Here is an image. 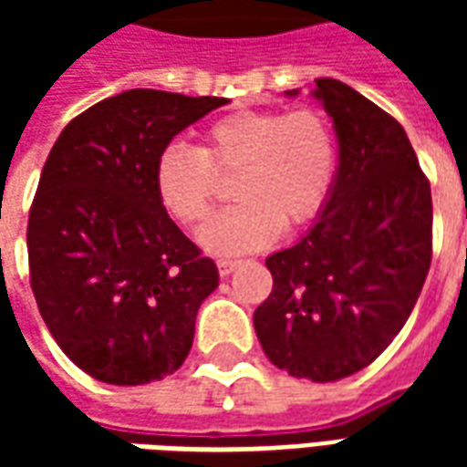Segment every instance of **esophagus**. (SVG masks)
Returning a JSON list of instances; mask_svg holds the SVG:
<instances>
[{"mask_svg":"<svg viewBox=\"0 0 467 467\" xmlns=\"http://www.w3.org/2000/svg\"><path fill=\"white\" fill-rule=\"evenodd\" d=\"M237 265H240V260H233V257H220V260H217V270H220L223 277H227V275H233L234 270H237Z\"/></svg>","mask_w":467,"mask_h":467,"instance_id":"obj_1","label":"esophagus"}]
</instances>
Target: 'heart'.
<instances>
[{
	"label": "heart",
	"instance_id": "b5f03b06",
	"mask_svg": "<svg viewBox=\"0 0 467 467\" xmlns=\"http://www.w3.org/2000/svg\"><path fill=\"white\" fill-rule=\"evenodd\" d=\"M237 204L197 233L204 250L240 254L315 220L337 172V142L317 109H244L217 119L200 147L170 142L154 162L157 202L182 224L202 223L214 202V174L234 172Z\"/></svg>",
	"mask_w": 467,
	"mask_h": 467
}]
</instances>
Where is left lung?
Segmentation results:
<instances>
[{"label":"left lung","instance_id":"obj_1","mask_svg":"<svg viewBox=\"0 0 467 467\" xmlns=\"http://www.w3.org/2000/svg\"><path fill=\"white\" fill-rule=\"evenodd\" d=\"M313 97L333 119L340 164L307 234L265 260L273 293L253 320L273 365L333 382L368 368L410 317L431 270L432 200L398 119L330 77L315 79Z\"/></svg>","mask_w":467,"mask_h":467}]
</instances>
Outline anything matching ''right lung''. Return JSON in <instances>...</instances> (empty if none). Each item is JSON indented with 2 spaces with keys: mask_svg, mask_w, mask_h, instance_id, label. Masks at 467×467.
Returning <instances> with one entry per match:
<instances>
[{
  "mask_svg": "<svg viewBox=\"0 0 467 467\" xmlns=\"http://www.w3.org/2000/svg\"><path fill=\"white\" fill-rule=\"evenodd\" d=\"M224 97L127 89L67 124L26 224L29 283L57 345L109 385L172 375L220 275L154 194L157 154Z\"/></svg>",
  "mask_w": 467,
  "mask_h": 467,
  "instance_id": "1",
  "label": "right lung"
}]
</instances>
